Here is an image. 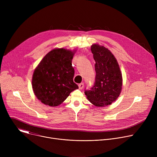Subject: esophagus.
<instances>
[{"label":"esophagus","instance_id":"obj_1","mask_svg":"<svg viewBox=\"0 0 157 157\" xmlns=\"http://www.w3.org/2000/svg\"><path fill=\"white\" fill-rule=\"evenodd\" d=\"M78 86H79V88L80 89H83V87H84V83H80V84H79Z\"/></svg>","mask_w":157,"mask_h":157}]
</instances>
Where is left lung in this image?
<instances>
[{
	"label": "left lung",
	"mask_w": 157,
	"mask_h": 157,
	"mask_svg": "<svg viewBox=\"0 0 157 157\" xmlns=\"http://www.w3.org/2000/svg\"><path fill=\"white\" fill-rule=\"evenodd\" d=\"M96 61L94 86L85 90L87 99L97 107L107 106L119 96L122 86V73L117 59L107 48L98 44L91 46Z\"/></svg>",
	"instance_id": "8db88e82"
}]
</instances>
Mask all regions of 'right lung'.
Returning a JSON list of instances; mask_svg holds the SVG:
<instances>
[{
	"label": "right lung",
	"mask_w": 157,
	"mask_h": 157,
	"mask_svg": "<svg viewBox=\"0 0 157 157\" xmlns=\"http://www.w3.org/2000/svg\"><path fill=\"white\" fill-rule=\"evenodd\" d=\"M75 53L56 48L48 53L35 68L32 77L35 95L42 103L55 107L61 104L78 86L73 82Z\"/></svg>",
	"instance_id": "1"
}]
</instances>
